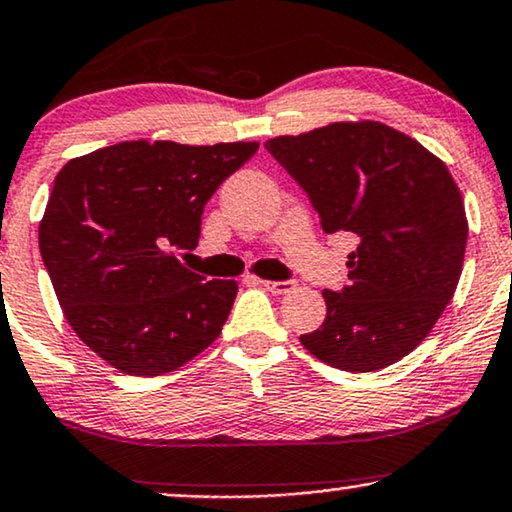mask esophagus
<instances>
[{"label": "esophagus", "instance_id": "esophagus-1", "mask_svg": "<svg viewBox=\"0 0 512 512\" xmlns=\"http://www.w3.org/2000/svg\"><path fill=\"white\" fill-rule=\"evenodd\" d=\"M261 284H263V287H265V289H268V291H272V294H289V291L296 287V284H294V282H291V280H284V282H272V280H261Z\"/></svg>", "mask_w": 512, "mask_h": 512}]
</instances>
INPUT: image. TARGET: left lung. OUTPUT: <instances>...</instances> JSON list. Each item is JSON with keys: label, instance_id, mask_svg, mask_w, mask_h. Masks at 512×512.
<instances>
[{"label": "left lung", "instance_id": "8db88e82", "mask_svg": "<svg viewBox=\"0 0 512 512\" xmlns=\"http://www.w3.org/2000/svg\"><path fill=\"white\" fill-rule=\"evenodd\" d=\"M301 185L324 232H350L348 284L324 289L327 317L301 336L317 360L376 371L430 334L459 284L468 221L433 152L381 122H336L265 143Z\"/></svg>", "mask_w": 512, "mask_h": 512}]
</instances>
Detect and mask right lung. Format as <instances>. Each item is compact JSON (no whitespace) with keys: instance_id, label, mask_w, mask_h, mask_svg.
<instances>
[{"instance_id":"right-lung-1","label":"right lung","mask_w":512,"mask_h":512,"mask_svg":"<svg viewBox=\"0 0 512 512\" xmlns=\"http://www.w3.org/2000/svg\"><path fill=\"white\" fill-rule=\"evenodd\" d=\"M256 150L126 141L58 171L39 251L65 320L115 369L167 374L221 334L237 282H204L171 249L197 247L204 204Z\"/></svg>"}]
</instances>
